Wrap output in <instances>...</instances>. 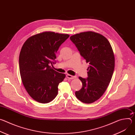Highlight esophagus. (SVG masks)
Masks as SVG:
<instances>
[{
  "label": "esophagus",
  "mask_w": 135,
  "mask_h": 135,
  "mask_svg": "<svg viewBox=\"0 0 135 135\" xmlns=\"http://www.w3.org/2000/svg\"><path fill=\"white\" fill-rule=\"evenodd\" d=\"M66 78L68 79H76V76H72L71 75H69V74H67L66 75Z\"/></svg>",
  "instance_id": "obj_1"
}]
</instances>
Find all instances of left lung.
I'll return each instance as SVG.
<instances>
[{
  "label": "left lung",
  "instance_id": "obj_1",
  "mask_svg": "<svg viewBox=\"0 0 135 135\" xmlns=\"http://www.w3.org/2000/svg\"><path fill=\"white\" fill-rule=\"evenodd\" d=\"M70 39L89 64L88 78L79 77L83 85L75 95L82 103H92L103 95L112 78L115 67L112 47L106 37L93 31L77 33Z\"/></svg>",
  "mask_w": 135,
  "mask_h": 135
}]
</instances>
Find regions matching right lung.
<instances>
[{"label":"right lung","instance_id":"1","mask_svg":"<svg viewBox=\"0 0 135 135\" xmlns=\"http://www.w3.org/2000/svg\"><path fill=\"white\" fill-rule=\"evenodd\" d=\"M69 37L46 31L31 36L23 44L19 55L20 73L26 91L35 100L48 103L57 95L66 75L54 70L53 64L55 53Z\"/></svg>","mask_w":135,"mask_h":135}]
</instances>
